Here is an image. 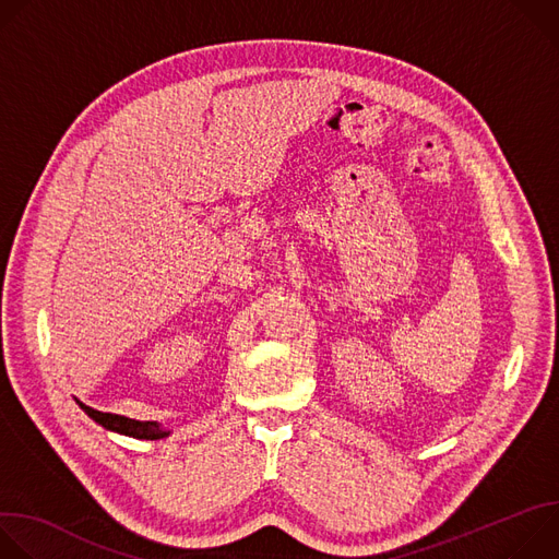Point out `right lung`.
<instances>
[{"instance_id": "1", "label": "right lung", "mask_w": 559, "mask_h": 559, "mask_svg": "<svg viewBox=\"0 0 559 559\" xmlns=\"http://www.w3.org/2000/svg\"><path fill=\"white\" fill-rule=\"evenodd\" d=\"M79 407H82L95 423H99L108 431H117V433L139 438V440H158V438L170 436V431L162 429V425H158V423H150V420L143 423V420H132V418L117 416V414H104V412H97V409H93L84 403H79Z\"/></svg>"}]
</instances>
